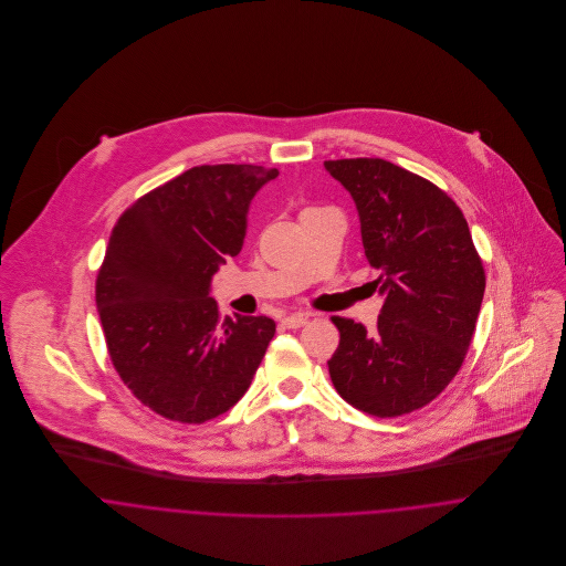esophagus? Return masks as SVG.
Wrapping results in <instances>:
<instances>
[{"label": "esophagus", "mask_w": 566, "mask_h": 566, "mask_svg": "<svg viewBox=\"0 0 566 566\" xmlns=\"http://www.w3.org/2000/svg\"><path fill=\"white\" fill-rule=\"evenodd\" d=\"M305 323H307V316H303V314H292V316H287V318L281 321V324H283L285 328H301Z\"/></svg>", "instance_id": "esophagus-1"}]
</instances>
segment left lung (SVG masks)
<instances>
[{
	"label": "left lung",
	"mask_w": 566,
	"mask_h": 566,
	"mask_svg": "<svg viewBox=\"0 0 566 566\" xmlns=\"http://www.w3.org/2000/svg\"><path fill=\"white\" fill-rule=\"evenodd\" d=\"M353 196L368 263L386 296L375 331L333 316L328 375L344 401L379 418L431 403L458 375L482 310L485 272L453 198L384 159L324 161Z\"/></svg>",
	"instance_id": "left-lung-1"
}]
</instances>
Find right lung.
<instances>
[{"label": "right lung", "mask_w": 566, "mask_h": 566, "mask_svg": "<svg viewBox=\"0 0 566 566\" xmlns=\"http://www.w3.org/2000/svg\"><path fill=\"white\" fill-rule=\"evenodd\" d=\"M279 169L198 165L137 198L115 222L95 279V303L113 368L167 420L200 424L250 388L276 324L220 323L211 276L245 238L254 193Z\"/></svg>", "instance_id": "add662e5"}]
</instances>
